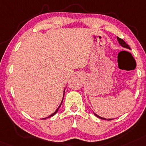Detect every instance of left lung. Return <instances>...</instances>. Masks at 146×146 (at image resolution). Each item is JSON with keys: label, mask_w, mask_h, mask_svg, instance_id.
<instances>
[{"label": "left lung", "mask_w": 146, "mask_h": 146, "mask_svg": "<svg viewBox=\"0 0 146 146\" xmlns=\"http://www.w3.org/2000/svg\"><path fill=\"white\" fill-rule=\"evenodd\" d=\"M117 41H118L119 44H120L121 46L124 47V48H126V49H129V50H131V47H129V45L126 44V43H125V41H124L123 39H122V38H119V37H117ZM94 114L96 115V117H99V118H100V119H102V120H113V119H111V118H105V117H102L101 116H99V115H97V114H96V113H94Z\"/></svg>", "instance_id": "left-lung-1"}]
</instances>
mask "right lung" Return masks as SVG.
I'll return each instance as SVG.
<instances>
[{"instance_id":"1","label":"right lung","mask_w":146,"mask_h":146,"mask_svg":"<svg viewBox=\"0 0 146 146\" xmlns=\"http://www.w3.org/2000/svg\"><path fill=\"white\" fill-rule=\"evenodd\" d=\"M64 92H65V88H64V92H63V98H62V102H61V103H60V105H59V107H58V108H57V110H56V111H54V113H52V114H51V115H49V116L48 117H44V118H42V119H43V120H45V119H46V118H48V117H52V116H53V115H55V114L56 113H57V112H58V110H59V108H60V106H61V105H62V101H63V99H64Z\"/></svg>"}]
</instances>
